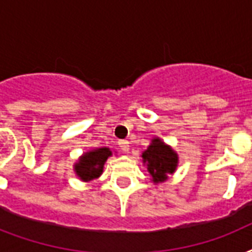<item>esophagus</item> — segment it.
I'll return each instance as SVG.
<instances>
[{
  "label": "esophagus",
  "instance_id": "obj_1",
  "mask_svg": "<svg viewBox=\"0 0 252 252\" xmlns=\"http://www.w3.org/2000/svg\"><path fill=\"white\" fill-rule=\"evenodd\" d=\"M119 146H120V149H122L124 153H128V152H129V142L126 141V140H122V141L119 142Z\"/></svg>",
  "mask_w": 252,
  "mask_h": 252
}]
</instances>
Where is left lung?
Segmentation results:
<instances>
[{
	"label": "left lung",
	"mask_w": 252,
	"mask_h": 252,
	"mask_svg": "<svg viewBox=\"0 0 252 252\" xmlns=\"http://www.w3.org/2000/svg\"><path fill=\"white\" fill-rule=\"evenodd\" d=\"M144 163L148 165V171L154 182H163L168 174L175 171L178 156L170 146L165 145L159 138H154L152 145L142 153Z\"/></svg>",
	"instance_id": "1"
}]
</instances>
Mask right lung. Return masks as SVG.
Masks as SVG:
<instances>
[{
	"label": "right lung",
	"mask_w": 252,
	"mask_h": 252,
	"mask_svg": "<svg viewBox=\"0 0 252 252\" xmlns=\"http://www.w3.org/2000/svg\"><path fill=\"white\" fill-rule=\"evenodd\" d=\"M111 154L112 153L108 148H100L84 154V157L76 165L77 175L82 180H91L100 176L104 162Z\"/></svg>",
	"instance_id": "obj_1"
}]
</instances>
